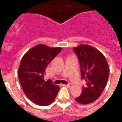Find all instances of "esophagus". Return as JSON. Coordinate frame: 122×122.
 Masks as SVG:
<instances>
[{"label":"esophagus","instance_id":"obj_1","mask_svg":"<svg viewBox=\"0 0 122 122\" xmlns=\"http://www.w3.org/2000/svg\"><path fill=\"white\" fill-rule=\"evenodd\" d=\"M65 86H66V87H70V88H71V87H72V84H69L65 85Z\"/></svg>","mask_w":122,"mask_h":122}]
</instances>
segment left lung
Listing matches in <instances>:
<instances>
[{
  "label": "left lung",
  "mask_w": 122,
  "mask_h": 122,
  "mask_svg": "<svg viewBox=\"0 0 122 122\" xmlns=\"http://www.w3.org/2000/svg\"><path fill=\"white\" fill-rule=\"evenodd\" d=\"M73 49L80 64L82 78L86 81V87H83L81 95L75 100L82 105L90 104L103 92L110 69L104 55L93 47L80 44Z\"/></svg>",
  "instance_id": "1"
}]
</instances>
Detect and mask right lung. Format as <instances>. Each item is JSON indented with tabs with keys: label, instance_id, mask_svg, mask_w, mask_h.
Segmentation results:
<instances>
[{
	"label": "right lung",
	"instance_id": "1",
	"mask_svg": "<svg viewBox=\"0 0 122 122\" xmlns=\"http://www.w3.org/2000/svg\"><path fill=\"white\" fill-rule=\"evenodd\" d=\"M61 50L38 44L21 59L17 72L20 82L25 95L36 105H50L58 93L60 87L51 80L44 81V76L47 66Z\"/></svg>",
	"mask_w": 122,
	"mask_h": 122
}]
</instances>
